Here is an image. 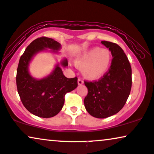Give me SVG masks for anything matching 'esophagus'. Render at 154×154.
Instances as JSON below:
<instances>
[{
    "instance_id": "obj_1",
    "label": "esophagus",
    "mask_w": 154,
    "mask_h": 154,
    "mask_svg": "<svg viewBox=\"0 0 154 154\" xmlns=\"http://www.w3.org/2000/svg\"><path fill=\"white\" fill-rule=\"evenodd\" d=\"M77 82H78V85H82V84L84 83V82H83V80L81 78H79L78 80H77Z\"/></svg>"
}]
</instances>
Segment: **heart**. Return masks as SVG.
<instances>
[{"label": "heart", "mask_w": 154, "mask_h": 154, "mask_svg": "<svg viewBox=\"0 0 154 154\" xmlns=\"http://www.w3.org/2000/svg\"><path fill=\"white\" fill-rule=\"evenodd\" d=\"M111 53L107 49L94 48L86 51L75 60L82 69V74L89 79H96L105 75L111 63Z\"/></svg>", "instance_id": "heart-1"}]
</instances>
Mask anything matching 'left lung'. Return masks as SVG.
Returning <instances> with one entry per match:
<instances>
[{
	"mask_svg": "<svg viewBox=\"0 0 154 154\" xmlns=\"http://www.w3.org/2000/svg\"><path fill=\"white\" fill-rule=\"evenodd\" d=\"M111 51V64L98 81H85L88 94L84 100L87 112L97 118L116 114L123 108L132 88V68L128 57L117 44L102 41Z\"/></svg>",
	"mask_w": 154,
	"mask_h": 154,
	"instance_id": "1",
	"label": "left lung"
}]
</instances>
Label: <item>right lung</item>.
Returning a JSON list of instances; mask_svg holds the SVG:
<instances>
[{
  "label": "right lung",
  "mask_w": 154,
  "mask_h": 154,
  "mask_svg": "<svg viewBox=\"0 0 154 154\" xmlns=\"http://www.w3.org/2000/svg\"><path fill=\"white\" fill-rule=\"evenodd\" d=\"M51 48L53 51L60 48V44L53 38L42 36L34 40L20 57L17 69L16 84L21 101L31 113L41 118H51L62 109L65 96L77 87V77L67 78L59 65L48 77L42 79L33 78L28 71L32 57L36 53ZM63 67L68 65L67 60L61 62Z\"/></svg>",
  "instance_id": "obj_1"
}]
</instances>
